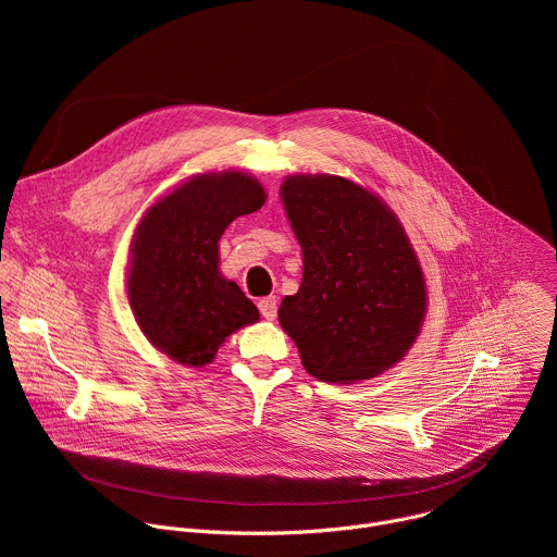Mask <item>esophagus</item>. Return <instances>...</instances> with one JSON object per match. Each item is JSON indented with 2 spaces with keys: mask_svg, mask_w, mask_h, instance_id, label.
Masks as SVG:
<instances>
[{
  "mask_svg": "<svg viewBox=\"0 0 557 557\" xmlns=\"http://www.w3.org/2000/svg\"><path fill=\"white\" fill-rule=\"evenodd\" d=\"M258 308H260V312H262L264 320H269V322H273L275 317H277V299H275L273 295L262 297V299L258 301Z\"/></svg>",
  "mask_w": 557,
  "mask_h": 557,
  "instance_id": "1",
  "label": "esophagus"
}]
</instances>
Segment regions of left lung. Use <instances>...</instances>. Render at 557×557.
<instances>
[{
    "instance_id": "left-lung-1",
    "label": "left lung",
    "mask_w": 557,
    "mask_h": 557,
    "mask_svg": "<svg viewBox=\"0 0 557 557\" xmlns=\"http://www.w3.org/2000/svg\"><path fill=\"white\" fill-rule=\"evenodd\" d=\"M282 202L304 256V277L280 324L308 374L355 383L392 368L419 337L425 280L396 215L342 176H290Z\"/></svg>"
}]
</instances>
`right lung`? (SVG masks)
<instances>
[{
    "instance_id": "1",
    "label": "right lung",
    "mask_w": 557,
    "mask_h": 557,
    "mask_svg": "<svg viewBox=\"0 0 557 557\" xmlns=\"http://www.w3.org/2000/svg\"><path fill=\"white\" fill-rule=\"evenodd\" d=\"M267 200L243 172L202 174L140 220L127 275V295L145 337L185 366L209 363L220 344L260 320L256 304L220 275L218 240L240 215Z\"/></svg>"
}]
</instances>
